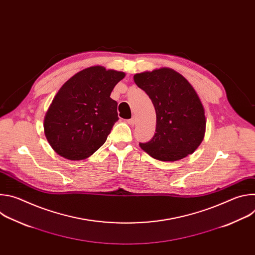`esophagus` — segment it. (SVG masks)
<instances>
[{"label":"esophagus","instance_id":"esophagus-1","mask_svg":"<svg viewBox=\"0 0 255 255\" xmlns=\"http://www.w3.org/2000/svg\"><path fill=\"white\" fill-rule=\"evenodd\" d=\"M127 123H128V124H130V125H134V124H136V118H135V117H132L131 119L127 120Z\"/></svg>","mask_w":255,"mask_h":255}]
</instances>
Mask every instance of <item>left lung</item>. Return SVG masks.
<instances>
[{
    "mask_svg": "<svg viewBox=\"0 0 255 255\" xmlns=\"http://www.w3.org/2000/svg\"><path fill=\"white\" fill-rule=\"evenodd\" d=\"M134 82L148 95L156 112V133L140 147L161 161L192 154L204 139L206 117L191 84L167 67L136 74Z\"/></svg>",
    "mask_w": 255,
    "mask_h": 255,
    "instance_id": "obj_1",
    "label": "left lung"
}]
</instances>
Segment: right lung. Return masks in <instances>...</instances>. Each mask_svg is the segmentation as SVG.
I'll return each instance as SVG.
<instances>
[{
  "label": "right lung",
  "mask_w": 255,
  "mask_h": 255,
  "mask_svg": "<svg viewBox=\"0 0 255 255\" xmlns=\"http://www.w3.org/2000/svg\"><path fill=\"white\" fill-rule=\"evenodd\" d=\"M124 77L121 71L91 66L60 88L44 119L46 139L57 154L85 159L106 142L119 120L118 104L110 95Z\"/></svg>",
  "instance_id": "obj_1"
}]
</instances>
